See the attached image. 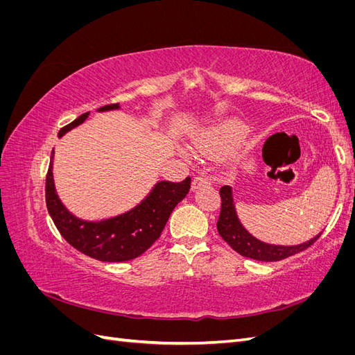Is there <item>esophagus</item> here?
<instances>
[{
  "label": "esophagus",
  "mask_w": 355,
  "mask_h": 355,
  "mask_svg": "<svg viewBox=\"0 0 355 355\" xmlns=\"http://www.w3.org/2000/svg\"><path fill=\"white\" fill-rule=\"evenodd\" d=\"M210 184L209 182V179L207 178H204V176H197V178H194V180H192V191H196V189H200V188H202V187H207Z\"/></svg>",
  "instance_id": "obj_1"
}]
</instances>
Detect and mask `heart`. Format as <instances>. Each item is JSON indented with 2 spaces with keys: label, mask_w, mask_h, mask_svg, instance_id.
<instances>
[{
  "label": "heart",
  "mask_w": 355,
  "mask_h": 355,
  "mask_svg": "<svg viewBox=\"0 0 355 355\" xmlns=\"http://www.w3.org/2000/svg\"><path fill=\"white\" fill-rule=\"evenodd\" d=\"M247 133H249V124L240 118L231 116L213 123L197 133L192 137V145L196 151L202 155H216L240 144ZM184 155L191 157L188 151H184Z\"/></svg>",
  "instance_id": "obj_1"
}]
</instances>
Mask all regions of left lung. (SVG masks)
Masks as SVG:
<instances>
[{
	"label": "left lung",
	"instance_id": "8db88e82",
	"mask_svg": "<svg viewBox=\"0 0 355 355\" xmlns=\"http://www.w3.org/2000/svg\"><path fill=\"white\" fill-rule=\"evenodd\" d=\"M219 194L222 200V206H220V214L218 220V232L220 237L241 256L250 257V259H254V261H262V262L282 261L288 256L308 249V247L321 235L320 232L311 240L300 244H295V245L270 244V243L261 241L259 239H256L254 235H252L249 231H247L244 228V225L241 223L237 209H235L232 187L230 185L222 187Z\"/></svg>",
	"mask_w": 355,
	"mask_h": 355
}]
</instances>
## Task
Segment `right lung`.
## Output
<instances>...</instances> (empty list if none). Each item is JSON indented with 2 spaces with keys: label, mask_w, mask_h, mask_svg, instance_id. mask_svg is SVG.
<instances>
[{
  "label": "right lung",
  "mask_w": 355,
  "mask_h": 355,
  "mask_svg": "<svg viewBox=\"0 0 355 355\" xmlns=\"http://www.w3.org/2000/svg\"><path fill=\"white\" fill-rule=\"evenodd\" d=\"M121 110L120 103L106 105L98 112ZM89 118V112L60 128L58 137H63L72 128L81 125ZM51 153L46 179V202L50 218L56 228L72 247L102 262H124L141 256L151 247L164 230L170 213L187 197L191 188V178L175 184L158 180L144 200L130 210L101 220H85L71 213L58 196L53 178Z\"/></svg>",
  "instance_id": "add662e5"
}]
</instances>
